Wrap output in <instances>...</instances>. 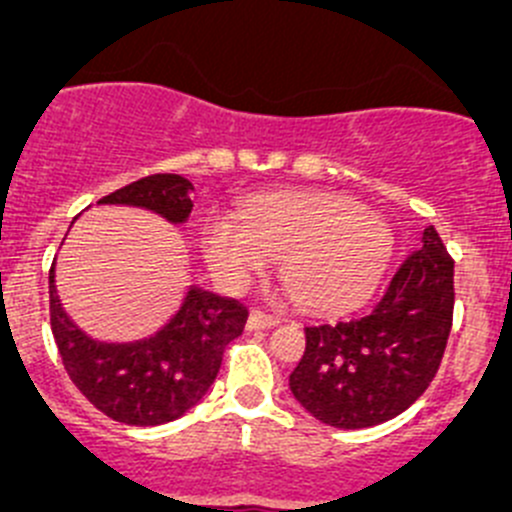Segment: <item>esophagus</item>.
<instances>
[{"label":"esophagus","mask_w":512,"mask_h":512,"mask_svg":"<svg viewBox=\"0 0 512 512\" xmlns=\"http://www.w3.org/2000/svg\"><path fill=\"white\" fill-rule=\"evenodd\" d=\"M273 326H278V318L268 316V313L254 311L249 313V318H246V331H263V328H273Z\"/></svg>","instance_id":"1"}]
</instances>
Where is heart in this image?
Returning a JSON list of instances; mask_svg holds the SVG:
<instances>
[{"label":"heart","instance_id":"heart-1","mask_svg":"<svg viewBox=\"0 0 512 512\" xmlns=\"http://www.w3.org/2000/svg\"><path fill=\"white\" fill-rule=\"evenodd\" d=\"M231 221L211 216L199 254L211 278L241 291L278 258L291 301L313 316H341L373 298L393 254L388 226L361 204L333 194H263Z\"/></svg>","mask_w":512,"mask_h":512}]
</instances>
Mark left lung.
Wrapping results in <instances>:
<instances>
[{"label":"left lung","mask_w":512,"mask_h":512,"mask_svg":"<svg viewBox=\"0 0 512 512\" xmlns=\"http://www.w3.org/2000/svg\"><path fill=\"white\" fill-rule=\"evenodd\" d=\"M453 261L428 226L371 313L306 326V353L288 376L316 421L361 430L411 408L433 381L453 321Z\"/></svg>","instance_id":"8db88e82"}]
</instances>
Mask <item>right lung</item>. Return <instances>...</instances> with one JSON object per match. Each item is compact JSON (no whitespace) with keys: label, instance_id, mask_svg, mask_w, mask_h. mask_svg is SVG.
Here are the masks:
<instances>
[{"label":"right lung","instance_id":"add662e5","mask_svg":"<svg viewBox=\"0 0 512 512\" xmlns=\"http://www.w3.org/2000/svg\"><path fill=\"white\" fill-rule=\"evenodd\" d=\"M194 184L159 174L134 181L96 206H129L184 226ZM49 271V311L59 356L74 386L104 416L126 426H164L176 421L214 386L224 348L241 336L246 308L229 298L189 286L174 311L129 336H96L64 308Z\"/></svg>","mask_w":512,"mask_h":512}]
</instances>
